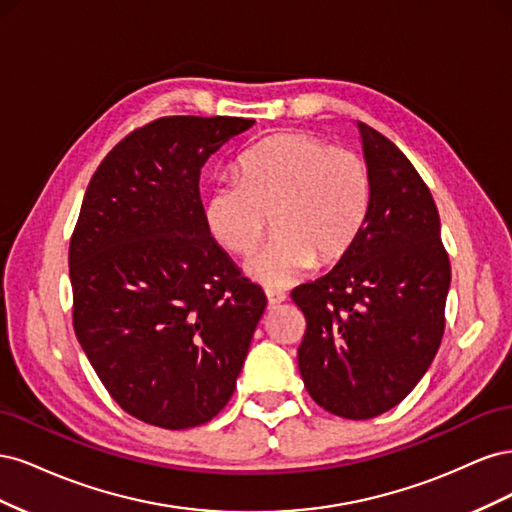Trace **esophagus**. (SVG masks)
<instances>
[{"instance_id": "obj_1", "label": "esophagus", "mask_w": 512, "mask_h": 512, "mask_svg": "<svg viewBox=\"0 0 512 512\" xmlns=\"http://www.w3.org/2000/svg\"><path fill=\"white\" fill-rule=\"evenodd\" d=\"M267 301H269V309H275L277 305L286 301V294L277 290H267Z\"/></svg>"}]
</instances>
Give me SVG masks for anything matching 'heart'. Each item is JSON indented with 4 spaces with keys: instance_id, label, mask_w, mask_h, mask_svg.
Returning <instances> with one entry per match:
<instances>
[{
    "instance_id": "1",
    "label": "heart",
    "mask_w": 512,
    "mask_h": 512,
    "mask_svg": "<svg viewBox=\"0 0 512 512\" xmlns=\"http://www.w3.org/2000/svg\"><path fill=\"white\" fill-rule=\"evenodd\" d=\"M371 175L359 153L333 149L314 134L288 132L247 149L237 181L224 179L205 198L207 228L226 252L252 254L250 265L267 286H290L316 265L342 260L359 241L369 215Z\"/></svg>"
}]
</instances>
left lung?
I'll list each match as a JSON object with an SVG mask.
<instances>
[{
    "instance_id": "1",
    "label": "left lung",
    "mask_w": 512,
    "mask_h": 512,
    "mask_svg": "<svg viewBox=\"0 0 512 512\" xmlns=\"http://www.w3.org/2000/svg\"><path fill=\"white\" fill-rule=\"evenodd\" d=\"M369 215L352 250L316 282L292 290L307 329L299 371L320 408L365 421L404 401L444 333L451 262L440 215L412 162L365 123Z\"/></svg>"
}]
</instances>
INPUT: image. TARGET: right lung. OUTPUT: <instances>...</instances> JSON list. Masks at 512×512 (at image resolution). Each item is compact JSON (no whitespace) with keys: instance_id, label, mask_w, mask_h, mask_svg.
I'll return each mask as SVG.
<instances>
[{"instance_id":"obj_1","label":"right lung","mask_w":512,"mask_h":512,"mask_svg":"<svg viewBox=\"0 0 512 512\" xmlns=\"http://www.w3.org/2000/svg\"><path fill=\"white\" fill-rule=\"evenodd\" d=\"M243 117H162L91 177L70 239L74 333L117 404L164 429L203 425L235 393L267 297L211 237L200 168Z\"/></svg>"}]
</instances>
